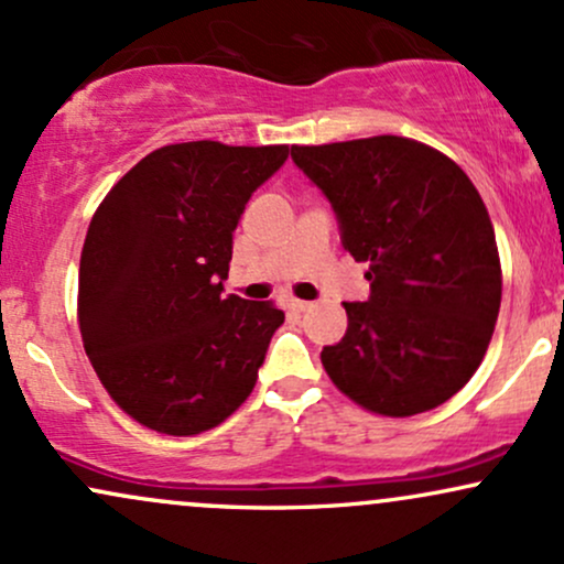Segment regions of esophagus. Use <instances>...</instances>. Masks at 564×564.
Listing matches in <instances>:
<instances>
[{
    "instance_id": "esophagus-1",
    "label": "esophagus",
    "mask_w": 564,
    "mask_h": 564,
    "mask_svg": "<svg viewBox=\"0 0 564 564\" xmlns=\"http://www.w3.org/2000/svg\"><path fill=\"white\" fill-rule=\"evenodd\" d=\"M289 307L294 310V313H307L310 302H304V300H289Z\"/></svg>"
}]
</instances>
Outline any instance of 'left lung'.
Listing matches in <instances>:
<instances>
[{
  "mask_svg": "<svg viewBox=\"0 0 564 564\" xmlns=\"http://www.w3.org/2000/svg\"><path fill=\"white\" fill-rule=\"evenodd\" d=\"M332 204L341 246L368 262L371 294L345 302L347 332L323 347L347 398L413 416L453 398L482 364L501 307V262L480 193L424 142L381 138L294 145Z\"/></svg>",
  "mask_w": 564,
  "mask_h": 564,
  "instance_id": "obj_1",
  "label": "left lung"
}]
</instances>
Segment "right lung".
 Listing matches in <instances>:
<instances>
[{"label":"right lung","instance_id":"1","mask_svg":"<svg viewBox=\"0 0 564 564\" xmlns=\"http://www.w3.org/2000/svg\"><path fill=\"white\" fill-rule=\"evenodd\" d=\"M286 159L289 145H164L97 206L79 264L82 341L134 422L198 435L254 390L283 313L223 296V281L246 204Z\"/></svg>","mask_w":564,"mask_h":564}]
</instances>
